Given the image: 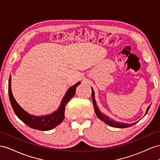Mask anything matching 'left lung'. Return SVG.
I'll use <instances>...</instances> for the list:
<instances>
[{"instance_id": "8db88e82", "label": "left lung", "mask_w": 160, "mask_h": 160, "mask_svg": "<svg viewBox=\"0 0 160 160\" xmlns=\"http://www.w3.org/2000/svg\"><path fill=\"white\" fill-rule=\"evenodd\" d=\"M91 89H92V103H93V105H94V108H95V113H96V115L97 116V117L99 118L101 120L103 121L105 123V124H107L111 126L112 127H114V128H128V127H129L130 126H132V125L136 124L137 122L133 123V124H124V123H122V122H116L115 120H113V119H112V118H109L108 116H105V114H103V113H101L99 111V108L97 107V103H96L95 99V92H94V91H93L92 88H91ZM149 108H150V105L147 109L145 115L147 113V112H148Z\"/></svg>"}]
</instances>
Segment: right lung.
Returning <instances> with one entry per match:
<instances>
[{
  "instance_id": "right-lung-1",
  "label": "right lung",
  "mask_w": 160,
  "mask_h": 160,
  "mask_svg": "<svg viewBox=\"0 0 160 160\" xmlns=\"http://www.w3.org/2000/svg\"><path fill=\"white\" fill-rule=\"evenodd\" d=\"M11 77L10 76L9 80V96L11 106L16 116L30 128L42 131L51 130L62 122L64 119L65 106L68 104L69 101L74 96L77 86L80 84V82H78L68 90L67 92L65 93L64 97L61 102L59 108L57 111L47 116H35L27 113L15 101L11 91Z\"/></svg>"
}]
</instances>
